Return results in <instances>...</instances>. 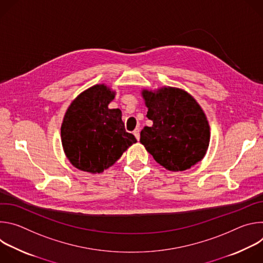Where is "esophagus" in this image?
Wrapping results in <instances>:
<instances>
[{
	"instance_id": "1",
	"label": "esophagus",
	"mask_w": 263,
	"mask_h": 263,
	"mask_svg": "<svg viewBox=\"0 0 263 263\" xmlns=\"http://www.w3.org/2000/svg\"><path fill=\"white\" fill-rule=\"evenodd\" d=\"M133 134H134V136L136 137V139L139 140V138H140V129H139V128H136V129L133 131Z\"/></svg>"
}]
</instances>
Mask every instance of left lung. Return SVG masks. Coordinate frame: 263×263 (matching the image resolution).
I'll return each instance as SVG.
<instances>
[{"mask_svg": "<svg viewBox=\"0 0 263 263\" xmlns=\"http://www.w3.org/2000/svg\"><path fill=\"white\" fill-rule=\"evenodd\" d=\"M152 127L140 132V142L163 167L173 172L189 170L203 159L210 130L197 101L186 91L163 87L142 91Z\"/></svg>", "mask_w": 263, "mask_h": 263, "instance_id": "8db88e82", "label": "left lung"}]
</instances>
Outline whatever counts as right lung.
<instances>
[{"instance_id": "right-lung-1", "label": "right lung", "mask_w": 263, "mask_h": 263, "mask_svg": "<svg viewBox=\"0 0 263 263\" xmlns=\"http://www.w3.org/2000/svg\"><path fill=\"white\" fill-rule=\"evenodd\" d=\"M115 92L106 85L83 91L68 107L61 126V141L70 163L91 174L102 173L137 140L126 132L120 109H109Z\"/></svg>"}]
</instances>
